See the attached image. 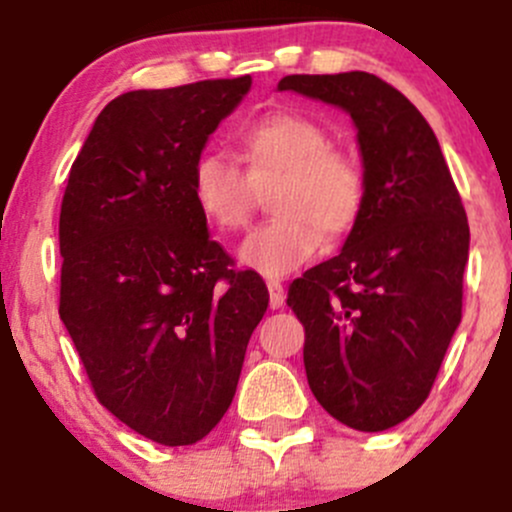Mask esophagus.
I'll return each mask as SVG.
<instances>
[{"label": "esophagus", "instance_id": "1", "mask_svg": "<svg viewBox=\"0 0 512 512\" xmlns=\"http://www.w3.org/2000/svg\"><path fill=\"white\" fill-rule=\"evenodd\" d=\"M267 289H270V307L280 309L285 304V287H282L280 280L267 282Z\"/></svg>", "mask_w": 512, "mask_h": 512}]
</instances>
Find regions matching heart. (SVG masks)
I'll list each match as a JSON object with an SVG mask.
<instances>
[{"label": "heart", "instance_id": "1", "mask_svg": "<svg viewBox=\"0 0 512 512\" xmlns=\"http://www.w3.org/2000/svg\"><path fill=\"white\" fill-rule=\"evenodd\" d=\"M235 163L203 153L190 168V200L208 225L237 232L250 223L262 190L270 188L277 218L240 245L242 265L265 277H285L332 242L347 240L366 208L364 170L332 148L322 123L297 111H270L235 136Z\"/></svg>", "mask_w": 512, "mask_h": 512}]
</instances>
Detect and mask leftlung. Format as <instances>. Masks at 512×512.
<instances>
[{
	"label": "left lung",
	"mask_w": 512,
	"mask_h": 512,
	"mask_svg": "<svg viewBox=\"0 0 512 512\" xmlns=\"http://www.w3.org/2000/svg\"><path fill=\"white\" fill-rule=\"evenodd\" d=\"M280 91L344 108L356 126L366 208L342 252L289 285L314 399L344 426L386 431L428 399L461 324L466 210L436 133L366 71L292 74Z\"/></svg>",
	"instance_id": "8db88e82"
}]
</instances>
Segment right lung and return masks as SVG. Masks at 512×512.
I'll list each match as a JSON object with an SVG mask.
<instances>
[{
  "mask_svg": "<svg viewBox=\"0 0 512 512\" xmlns=\"http://www.w3.org/2000/svg\"><path fill=\"white\" fill-rule=\"evenodd\" d=\"M250 84L113 98L61 200V322L101 406L160 446H193L218 426L270 302L190 200L195 158Z\"/></svg>",
  "mask_w": 512,
  "mask_h": 512,
  "instance_id": "1",
  "label": "right lung"
}]
</instances>
